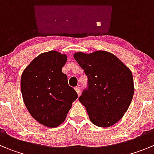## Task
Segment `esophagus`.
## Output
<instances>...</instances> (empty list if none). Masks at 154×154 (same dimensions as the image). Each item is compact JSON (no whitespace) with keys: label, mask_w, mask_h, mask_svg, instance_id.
I'll return each instance as SVG.
<instances>
[{"label":"esophagus","mask_w":154,"mask_h":154,"mask_svg":"<svg viewBox=\"0 0 154 154\" xmlns=\"http://www.w3.org/2000/svg\"><path fill=\"white\" fill-rule=\"evenodd\" d=\"M75 89L76 92L78 93L79 96H80V94H81V88H80L79 86H76L75 88Z\"/></svg>","instance_id":"34e87169"}]
</instances>
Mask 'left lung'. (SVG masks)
<instances>
[{"label":"left lung","instance_id":"1","mask_svg":"<svg viewBox=\"0 0 154 154\" xmlns=\"http://www.w3.org/2000/svg\"><path fill=\"white\" fill-rule=\"evenodd\" d=\"M74 58L88 77L87 88L79 98L92 123L112 126L123 117L134 93L131 71L113 54L97 51L77 52Z\"/></svg>","mask_w":154,"mask_h":154}]
</instances>
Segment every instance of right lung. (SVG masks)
<instances>
[{"label": "right lung", "instance_id": "1", "mask_svg": "<svg viewBox=\"0 0 154 154\" xmlns=\"http://www.w3.org/2000/svg\"><path fill=\"white\" fill-rule=\"evenodd\" d=\"M67 56L55 51L42 53L24 69L21 79L23 100L33 118L48 127L64 122L78 94L68 84L62 69Z\"/></svg>", "mask_w": 154, "mask_h": 154}]
</instances>
